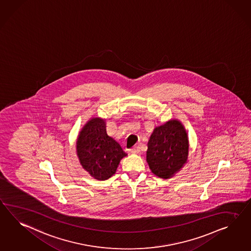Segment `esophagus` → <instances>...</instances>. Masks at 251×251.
<instances>
[{"label": "esophagus", "instance_id": "34e87169", "mask_svg": "<svg viewBox=\"0 0 251 251\" xmlns=\"http://www.w3.org/2000/svg\"><path fill=\"white\" fill-rule=\"evenodd\" d=\"M139 152H140L139 146H135V147L132 148V149H131V153H133V154H138Z\"/></svg>", "mask_w": 251, "mask_h": 251}]
</instances>
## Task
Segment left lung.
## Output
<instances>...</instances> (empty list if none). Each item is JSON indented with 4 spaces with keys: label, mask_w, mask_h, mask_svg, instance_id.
<instances>
[{
    "label": "left lung",
    "mask_w": 251,
    "mask_h": 251,
    "mask_svg": "<svg viewBox=\"0 0 251 251\" xmlns=\"http://www.w3.org/2000/svg\"><path fill=\"white\" fill-rule=\"evenodd\" d=\"M147 161L151 171L169 178L187 160L188 138L181 123L172 120L155 127L148 141Z\"/></svg>",
    "instance_id": "left-lung-1"
}]
</instances>
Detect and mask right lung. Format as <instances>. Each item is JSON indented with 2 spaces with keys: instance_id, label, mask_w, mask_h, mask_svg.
<instances>
[{
  "instance_id": "right-lung-1",
  "label": "right lung",
  "mask_w": 251,
  "mask_h": 251,
  "mask_svg": "<svg viewBox=\"0 0 251 251\" xmlns=\"http://www.w3.org/2000/svg\"><path fill=\"white\" fill-rule=\"evenodd\" d=\"M82 167L97 180H106L116 173L126 153L118 142L107 135L100 118L91 119L80 132L76 144Z\"/></svg>"
}]
</instances>
